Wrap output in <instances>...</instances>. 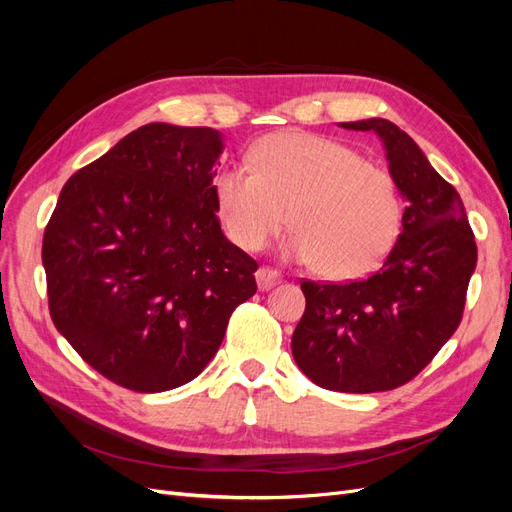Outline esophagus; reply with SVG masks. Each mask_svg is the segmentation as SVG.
Wrapping results in <instances>:
<instances>
[{
  "label": "esophagus",
  "instance_id": "1",
  "mask_svg": "<svg viewBox=\"0 0 512 512\" xmlns=\"http://www.w3.org/2000/svg\"><path fill=\"white\" fill-rule=\"evenodd\" d=\"M280 277H282V273L277 271V269H273V267H260V269L256 271V282H258V288H260V290L271 288L273 284L280 282Z\"/></svg>",
  "mask_w": 512,
  "mask_h": 512
}]
</instances>
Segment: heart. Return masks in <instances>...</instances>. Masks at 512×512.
<instances>
[{
    "label": "heart",
    "mask_w": 512,
    "mask_h": 512,
    "mask_svg": "<svg viewBox=\"0 0 512 512\" xmlns=\"http://www.w3.org/2000/svg\"><path fill=\"white\" fill-rule=\"evenodd\" d=\"M250 170L228 166L213 198L228 239L258 252L284 226L286 250L329 280L374 271L399 235L401 198L389 170L359 151L307 132H277L247 153Z\"/></svg>",
    "instance_id": "obj_1"
}]
</instances>
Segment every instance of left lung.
<instances>
[{"instance_id":"left-lung-1","label":"left lung","mask_w":512,"mask_h":512,"mask_svg":"<svg viewBox=\"0 0 512 512\" xmlns=\"http://www.w3.org/2000/svg\"><path fill=\"white\" fill-rule=\"evenodd\" d=\"M339 126L382 138L408 205L380 271L346 284L301 282L305 314L292 356L322 389L391 391L421 374L457 331L476 267L474 232L457 190L404 130L386 119Z\"/></svg>"}]
</instances>
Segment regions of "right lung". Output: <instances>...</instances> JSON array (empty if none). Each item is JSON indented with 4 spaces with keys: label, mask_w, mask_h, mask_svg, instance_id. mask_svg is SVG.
Segmentation results:
<instances>
[{
    "label": "right lung",
    "mask_w": 512,
    "mask_h": 512,
    "mask_svg": "<svg viewBox=\"0 0 512 512\" xmlns=\"http://www.w3.org/2000/svg\"><path fill=\"white\" fill-rule=\"evenodd\" d=\"M220 153L218 130L147 123L76 170L44 228L53 324L123 389L194 380L256 292L258 262L215 209Z\"/></svg>",
    "instance_id": "right-lung-1"
}]
</instances>
